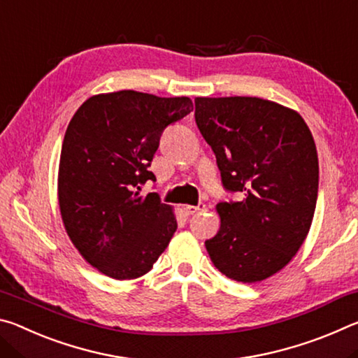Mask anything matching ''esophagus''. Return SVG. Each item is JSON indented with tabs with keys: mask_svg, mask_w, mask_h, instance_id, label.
Returning a JSON list of instances; mask_svg holds the SVG:
<instances>
[{
	"mask_svg": "<svg viewBox=\"0 0 358 358\" xmlns=\"http://www.w3.org/2000/svg\"><path fill=\"white\" fill-rule=\"evenodd\" d=\"M205 208V203H199V205H186V207L183 208L185 213L187 216H192V215H197L201 213V211Z\"/></svg>",
	"mask_w": 358,
	"mask_h": 358,
	"instance_id": "1",
	"label": "esophagus"
}]
</instances>
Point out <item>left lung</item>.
Returning <instances> with one entry per match:
<instances>
[{"mask_svg": "<svg viewBox=\"0 0 358 358\" xmlns=\"http://www.w3.org/2000/svg\"><path fill=\"white\" fill-rule=\"evenodd\" d=\"M196 124L213 153L227 192L221 227L205 241L211 262L235 281L257 282L286 266L310 232L319 162L299 113L260 98H197Z\"/></svg>", "mask_w": 358, "mask_h": 358, "instance_id": "8db88e82", "label": "left lung"}]
</instances>
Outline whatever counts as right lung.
<instances>
[{"label": "right lung", "mask_w": 358, "mask_h": 358, "mask_svg": "<svg viewBox=\"0 0 358 358\" xmlns=\"http://www.w3.org/2000/svg\"><path fill=\"white\" fill-rule=\"evenodd\" d=\"M189 98L131 92L93 96L66 129L58 172V201L69 238L90 265L115 280L153 268L177 230L172 208L148 171L169 124L192 110Z\"/></svg>", "instance_id": "right-lung-1"}]
</instances>
